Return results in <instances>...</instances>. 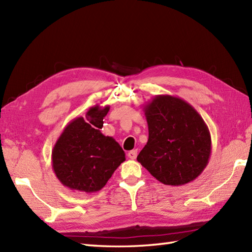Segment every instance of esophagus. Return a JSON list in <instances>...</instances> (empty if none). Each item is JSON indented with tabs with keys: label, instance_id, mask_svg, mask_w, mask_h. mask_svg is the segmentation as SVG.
Instances as JSON below:
<instances>
[{
	"label": "esophagus",
	"instance_id": "obj_1",
	"mask_svg": "<svg viewBox=\"0 0 252 252\" xmlns=\"http://www.w3.org/2000/svg\"><path fill=\"white\" fill-rule=\"evenodd\" d=\"M127 157H128V158H131V159H135L137 158V150H132V151H130L127 153Z\"/></svg>",
	"mask_w": 252,
	"mask_h": 252
}]
</instances>
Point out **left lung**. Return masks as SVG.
Here are the masks:
<instances>
[{"mask_svg":"<svg viewBox=\"0 0 252 252\" xmlns=\"http://www.w3.org/2000/svg\"><path fill=\"white\" fill-rule=\"evenodd\" d=\"M148 143L137 160L160 183L181 186L196 180L209 163V127L189 103L158 94L144 106Z\"/></svg>","mask_w":252,"mask_h":252,"instance_id":"8db88e82","label":"left lung"}]
</instances>
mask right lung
Listing matches in <instances>:
<instances>
[{
	"label": "right lung",
	"instance_id": "right-lung-1",
	"mask_svg": "<svg viewBox=\"0 0 252 252\" xmlns=\"http://www.w3.org/2000/svg\"><path fill=\"white\" fill-rule=\"evenodd\" d=\"M108 111V105L90 107L87 121L83 117L74 118L56 140L52 167L64 188L87 193L99 191L126 160L125 151L117 141L99 130Z\"/></svg>",
	"mask_w": 252,
	"mask_h": 252
}]
</instances>
